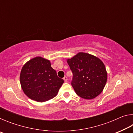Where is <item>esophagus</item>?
<instances>
[{
  "mask_svg": "<svg viewBox=\"0 0 133 133\" xmlns=\"http://www.w3.org/2000/svg\"><path fill=\"white\" fill-rule=\"evenodd\" d=\"M63 79H64V82H66L67 81V77H66V76H64V77H63Z\"/></svg>",
  "mask_w": 133,
  "mask_h": 133,
  "instance_id": "esophagus-1",
  "label": "esophagus"
}]
</instances>
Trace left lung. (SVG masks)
Listing matches in <instances>:
<instances>
[{
	"instance_id": "obj_1",
	"label": "left lung",
	"mask_w": 133,
	"mask_h": 133,
	"mask_svg": "<svg viewBox=\"0 0 133 133\" xmlns=\"http://www.w3.org/2000/svg\"><path fill=\"white\" fill-rule=\"evenodd\" d=\"M73 73L71 84L76 93L85 99H92L102 93L107 82L104 64L93 55L78 53L67 60Z\"/></svg>"
}]
</instances>
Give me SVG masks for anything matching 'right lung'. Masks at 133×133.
Here are the masks:
<instances>
[{
    "label": "right lung",
    "instance_id": "add662e5",
    "mask_svg": "<svg viewBox=\"0 0 133 133\" xmlns=\"http://www.w3.org/2000/svg\"><path fill=\"white\" fill-rule=\"evenodd\" d=\"M22 88L31 100L43 102L53 98L64 83L49 60L41 57L33 58L24 65L20 76Z\"/></svg>",
    "mask_w": 133,
    "mask_h": 133
}]
</instances>
